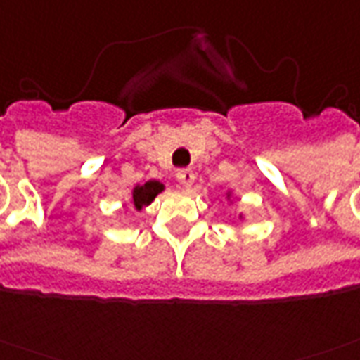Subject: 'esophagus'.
<instances>
[{"label": "esophagus", "instance_id": "obj_1", "mask_svg": "<svg viewBox=\"0 0 360 360\" xmlns=\"http://www.w3.org/2000/svg\"><path fill=\"white\" fill-rule=\"evenodd\" d=\"M194 177H196V175H194L192 169H179V172H177V181H179L185 188H191L192 183H194Z\"/></svg>", "mask_w": 360, "mask_h": 360}]
</instances>
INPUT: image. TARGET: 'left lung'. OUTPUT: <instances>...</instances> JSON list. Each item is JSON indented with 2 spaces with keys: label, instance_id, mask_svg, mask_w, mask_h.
<instances>
[{
  "label": "left lung",
  "instance_id": "1",
  "mask_svg": "<svg viewBox=\"0 0 360 360\" xmlns=\"http://www.w3.org/2000/svg\"><path fill=\"white\" fill-rule=\"evenodd\" d=\"M230 196H232V192H229V194H226V198H230Z\"/></svg>",
  "mask_w": 360,
  "mask_h": 360
}]
</instances>
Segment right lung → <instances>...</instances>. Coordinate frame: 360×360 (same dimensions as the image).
Instances as JSON below:
<instances>
[{"label":"right lung","mask_w":360,"mask_h":360,"mask_svg":"<svg viewBox=\"0 0 360 360\" xmlns=\"http://www.w3.org/2000/svg\"><path fill=\"white\" fill-rule=\"evenodd\" d=\"M164 191V185L160 181H147L143 185H137L134 191H131V204L137 211H141L145 205H149L153 200Z\"/></svg>","instance_id":"obj_1"}]
</instances>
